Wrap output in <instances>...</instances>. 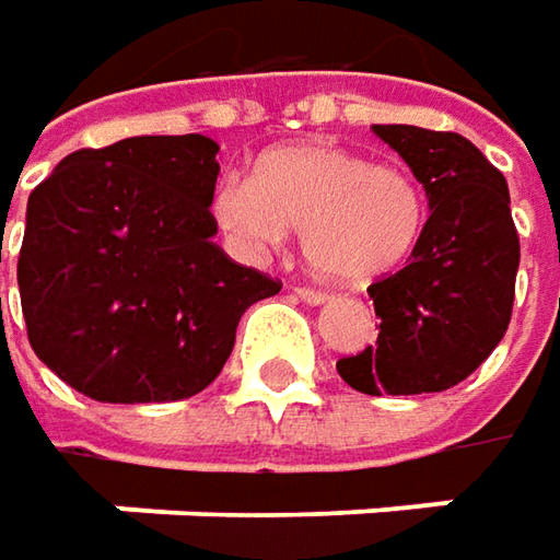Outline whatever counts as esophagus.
Segmentation results:
<instances>
[{"label": "esophagus", "instance_id": "34e87169", "mask_svg": "<svg viewBox=\"0 0 560 560\" xmlns=\"http://www.w3.org/2000/svg\"><path fill=\"white\" fill-rule=\"evenodd\" d=\"M294 294L310 306H319L328 301V291H319V288H294Z\"/></svg>", "mask_w": 560, "mask_h": 560}]
</instances>
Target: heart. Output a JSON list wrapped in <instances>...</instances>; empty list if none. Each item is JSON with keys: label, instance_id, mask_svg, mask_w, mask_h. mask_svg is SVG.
I'll return each instance as SVG.
<instances>
[{"label": "heart", "instance_id": "obj_1", "mask_svg": "<svg viewBox=\"0 0 560 560\" xmlns=\"http://www.w3.org/2000/svg\"><path fill=\"white\" fill-rule=\"evenodd\" d=\"M425 209L410 168L323 140L266 150L254 182L229 178L212 200L219 229L241 254L272 250L294 229L306 262L341 284H370L404 266L423 237Z\"/></svg>", "mask_w": 560, "mask_h": 560}]
</instances>
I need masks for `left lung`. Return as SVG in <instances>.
<instances>
[{
	"mask_svg": "<svg viewBox=\"0 0 560 560\" xmlns=\"http://www.w3.org/2000/svg\"><path fill=\"white\" fill-rule=\"evenodd\" d=\"M420 178L429 200L410 262L366 291L376 348L338 360L363 395H425L464 382L511 323L521 237L499 168L467 137L413 125H373Z\"/></svg>",
	"mask_w": 560,
	"mask_h": 560,
	"instance_id": "1",
	"label": "left lung"
}]
</instances>
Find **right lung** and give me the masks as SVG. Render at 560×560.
Wrapping results in <instances>:
<instances>
[{"mask_svg": "<svg viewBox=\"0 0 560 560\" xmlns=\"http://www.w3.org/2000/svg\"><path fill=\"white\" fill-rule=\"evenodd\" d=\"M219 143L128 137L78 150L37 184L18 256L27 338L93 401H182L222 373L244 310L281 281L212 234Z\"/></svg>", "mask_w": 560, "mask_h": 560, "instance_id": "1", "label": "right lung"}]
</instances>
